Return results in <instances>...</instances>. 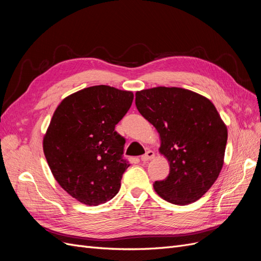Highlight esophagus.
Listing matches in <instances>:
<instances>
[{
  "label": "esophagus",
  "instance_id": "obj_1",
  "mask_svg": "<svg viewBox=\"0 0 261 261\" xmlns=\"http://www.w3.org/2000/svg\"><path fill=\"white\" fill-rule=\"evenodd\" d=\"M153 158H154V152L151 151V150H149V151H147L144 155H141V161L146 162V161L153 159Z\"/></svg>",
  "mask_w": 261,
  "mask_h": 261
}]
</instances>
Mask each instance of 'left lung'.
Listing matches in <instances>:
<instances>
[{"label": "left lung", "mask_w": 261, "mask_h": 261, "mask_svg": "<svg viewBox=\"0 0 261 261\" xmlns=\"http://www.w3.org/2000/svg\"><path fill=\"white\" fill-rule=\"evenodd\" d=\"M135 103L159 133V151L170 163L169 176L154 181L156 194L178 206L201 198L223 167L227 128L216 107L177 87L137 91Z\"/></svg>", "instance_id": "8db88e82"}]
</instances>
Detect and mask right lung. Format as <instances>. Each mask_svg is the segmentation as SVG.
I'll use <instances>...</instances> for the list:
<instances>
[{"label": "right lung", "instance_id": "add662e5", "mask_svg": "<svg viewBox=\"0 0 261 261\" xmlns=\"http://www.w3.org/2000/svg\"><path fill=\"white\" fill-rule=\"evenodd\" d=\"M133 99L132 91L92 86L66 97L55 110L43 152L60 186L82 203L98 206L120 191L129 163L115 125Z\"/></svg>", "mask_w": 261, "mask_h": 261}]
</instances>
